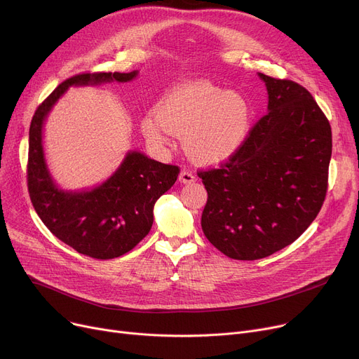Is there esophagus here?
Masks as SVG:
<instances>
[{"instance_id": "1", "label": "esophagus", "mask_w": 359, "mask_h": 359, "mask_svg": "<svg viewBox=\"0 0 359 359\" xmlns=\"http://www.w3.org/2000/svg\"><path fill=\"white\" fill-rule=\"evenodd\" d=\"M178 181L182 182V184H191V182L196 181V177L192 175L189 171H181L180 177H178Z\"/></svg>"}]
</instances>
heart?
<instances>
[{"label": "heart", "instance_id": "1", "mask_svg": "<svg viewBox=\"0 0 359 359\" xmlns=\"http://www.w3.org/2000/svg\"><path fill=\"white\" fill-rule=\"evenodd\" d=\"M250 126V102L207 79L174 86L156 110L141 119V130L151 145L170 147L175 135H182L189 159L207 167L231 159L244 145Z\"/></svg>", "mask_w": 359, "mask_h": 359}]
</instances>
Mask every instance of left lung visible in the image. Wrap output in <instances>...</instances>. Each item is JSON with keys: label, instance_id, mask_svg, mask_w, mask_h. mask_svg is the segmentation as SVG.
Segmentation results:
<instances>
[{"label": "left lung", "instance_id": "obj_1", "mask_svg": "<svg viewBox=\"0 0 359 359\" xmlns=\"http://www.w3.org/2000/svg\"><path fill=\"white\" fill-rule=\"evenodd\" d=\"M267 114L218 170L198 172L207 189L201 227L230 259L257 260L292 244L325 201L332 130L312 95L263 73Z\"/></svg>", "mask_w": 359, "mask_h": 359}]
</instances>
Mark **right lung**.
Segmentation results:
<instances>
[{"instance_id": "right-lung-1", "label": "right lung", "mask_w": 359, "mask_h": 359, "mask_svg": "<svg viewBox=\"0 0 359 359\" xmlns=\"http://www.w3.org/2000/svg\"><path fill=\"white\" fill-rule=\"evenodd\" d=\"M129 73H83L56 88L36 110L29 133L27 180L36 212L46 227L77 253L107 260L140 243L154 223V205L177 181L180 168L128 151L116 171L92 188L65 189L54 181L46 161L43 129L51 109L72 86L126 83Z\"/></svg>"}]
</instances>
